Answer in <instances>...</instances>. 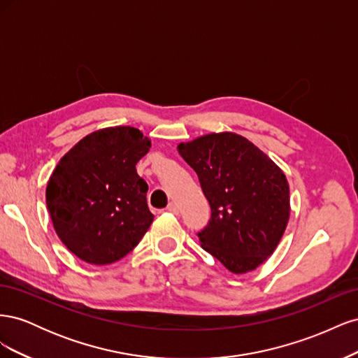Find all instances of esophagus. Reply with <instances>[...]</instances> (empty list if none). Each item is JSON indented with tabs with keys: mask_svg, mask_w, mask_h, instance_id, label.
I'll return each instance as SVG.
<instances>
[{
	"mask_svg": "<svg viewBox=\"0 0 358 358\" xmlns=\"http://www.w3.org/2000/svg\"><path fill=\"white\" fill-rule=\"evenodd\" d=\"M167 210L170 212V213H178L179 212V209H178V204L176 203H169V206H167Z\"/></svg>",
	"mask_w": 358,
	"mask_h": 358,
	"instance_id": "obj_1",
	"label": "esophagus"
}]
</instances>
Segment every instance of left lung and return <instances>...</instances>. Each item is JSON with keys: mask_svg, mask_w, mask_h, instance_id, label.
<instances>
[{"mask_svg": "<svg viewBox=\"0 0 358 358\" xmlns=\"http://www.w3.org/2000/svg\"><path fill=\"white\" fill-rule=\"evenodd\" d=\"M178 150L197 173L210 204V220L197 233L201 248L236 275L263 264L289 218L284 171L234 133L203 136Z\"/></svg>", "mask_w": 358, "mask_h": 358, "instance_id": "left-lung-1", "label": "left lung"}]
</instances>
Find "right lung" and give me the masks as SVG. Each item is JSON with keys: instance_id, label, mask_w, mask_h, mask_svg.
<instances>
[{"instance_id": "add662e5", "label": "right lung", "mask_w": 358, "mask_h": 358, "mask_svg": "<svg viewBox=\"0 0 358 358\" xmlns=\"http://www.w3.org/2000/svg\"><path fill=\"white\" fill-rule=\"evenodd\" d=\"M149 148L137 128H104L83 137L53 170L46 188L50 218L61 242L83 262H117L152 224L148 183L136 171Z\"/></svg>"}]
</instances>
